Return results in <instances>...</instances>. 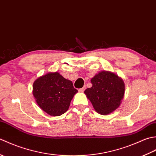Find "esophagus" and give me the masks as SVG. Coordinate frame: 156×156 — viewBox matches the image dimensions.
<instances>
[{
  "mask_svg": "<svg viewBox=\"0 0 156 156\" xmlns=\"http://www.w3.org/2000/svg\"><path fill=\"white\" fill-rule=\"evenodd\" d=\"M85 89H86V87H82L80 89H78V91L79 92H84L85 90Z\"/></svg>",
  "mask_w": 156,
  "mask_h": 156,
  "instance_id": "esophagus-1",
  "label": "esophagus"
}]
</instances>
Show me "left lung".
Here are the masks:
<instances>
[{
  "label": "left lung",
  "mask_w": 156,
  "mask_h": 156,
  "mask_svg": "<svg viewBox=\"0 0 156 156\" xmlns=\"http://www.w3.org/2000/svg\"><path fill=\"white\" fill-rule=\"evenodd\" d=\"M92 87L84 91L95 111L108 115L117 109L124 97L125 84L113 73L101 72L91 79Z\"/></svg>",
  "instance_id": "1"
}]
</instances>
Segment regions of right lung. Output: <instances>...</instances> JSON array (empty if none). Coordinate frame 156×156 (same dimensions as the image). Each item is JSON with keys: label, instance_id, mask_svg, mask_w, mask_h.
<instances>
[{"label": "right lung", "instance_id": "add662e5", "mask_svg": "<svg viewBox=\"0 0 156 156\" xmlns=\"http://www.w3.org/2000/svg\"><path fill=\"white\" fill-rule=\"evenodd\" d=\"M77 92L72 82L58 72L48 73L39 77L33 86V94L37 105L51 116L65 113Z\"/></svg>", "mask_w": 156, "mask_h": 156}]
</instances>
